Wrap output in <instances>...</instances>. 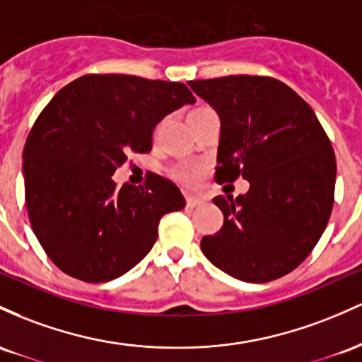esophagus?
I'll return each mask as SVG.
<instances>
[{"label": "esophagus", "mask_w": 362, "mask_h": 362, "mask_svg": "<svg viewBox=\"0 0 362 362\" xmlns=\"http://www.w3.org/2000/svg\"><path fill=\"white\" fill-rule=\"evenodd\" d=\"M203 202H205V200H203V198H200V197H192V194H189V197H186V205H188L189 209H194V206L202 205Z\"/></svg>", "instance_id": "1"}]
</instances>
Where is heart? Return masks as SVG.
I'll return each mask as SVG.
<instances>
[{
    "label": "heart",
    "mask_w": 362,
    "mask_h": 362,
    "mask_svg": "<svg viewBox=\"0 0 362 362\" xmlns=\"http://www.w3.org/2000/svg\"><path fill=\"white\" fill-rule=\"evenodd\" d=\"M205 109L206 107H198L194 109L193 112L205 111ZM189 115H192V112H189ZM200 174H202V168H197V165H181V168L176 169L174 176H176L181 182H185V185H193V182L198 181Z\"/></svg>",
    "instance_id": "1"
}]
</instances>
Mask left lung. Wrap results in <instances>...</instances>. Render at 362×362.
I'll list each match as a JSON object with an SVG mask.
<instances>
[{
    "label": "left lung",
    "instance_id": "left-lung-1",
    "mask_svg": "<svg viewBox=\"0 0 362 362\" xmlns=\"http://www.w3.org/2000/svg\"><path fill=\"white\" fill-rule=\"evenodd\" d=\"M221 117L215 181H250L246 194L215 197L224 214L203 255L245 282L263 284L299 267L322 238L334 206L337 164L313 109L272 76L188 82Z\"/></svg>",
    "mask_w": 362,
    "mask_h": 362
}]
</instances>
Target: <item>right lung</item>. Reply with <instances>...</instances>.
<instances>
[{"label":"right lung","mask_w":362,"mask_h":362,"mask_svg":"<svg viewBox=\"0 0 362 362\" xmlns=\"http://www.w3.org/2000/svg\"><path fill=\"white\" fill-rule=\"evenodd\" d=\"M194 97L185 83L85 75L42 109L23 147L30 226L51 262L83 282L121 277L152 250L165 214L185 209L180 188L150 173L117 188L129 152L152 150L159 121Z\"/></svg>","instance_id":"right-lung-1"}]
</instances>
